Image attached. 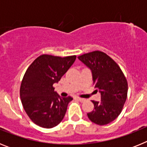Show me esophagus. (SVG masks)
Segmentation results:
<instances>
[{
    "label": "esophagus",
    "instance_id": "esophagus-1",
    "mask_svg": "<svg viewBox=\"0 0 147 147\" xmlns=\"http://www.w3.org/2000/svg\"><path fill=\"white\" fill-rule=\"evenodd\" d=\"M76 99H77L78 101H80V102H84L85 101V98H80V97H76Z\"/></svg>",
    "mask_w": 147,
    "mask_h": 147
}]
</instances>
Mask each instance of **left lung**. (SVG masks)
I'll list each match as a JSON object with an SVG mask.
<instances>
[{"mask_svg": "<svg viewBox=\"0 0 147 147\" xmlns=\"http://www.w3.org/2000/svg\"><path fill=\"white\" fill-rule=\"evenodd\" d=\"M78 58L91 70L93 85L101 93V102L92 101L94 110L88 113V119L98 125L109 124L124 107L128 90L127 79L119 65L102 51H94Z\"/></svg>", "mask_w": 147, "mask_h": 147, "instance_id": "8db88e82", "label": "left lung"}]
</instances>
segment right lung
Listing matches in <instances>:
<instances>
[{
    "label": "right lung",
    "mask_w": 147,
    "mask_h": 147,
    "mask_svg": "<svg viewBox=\"0 0 147 147\" xmlns=\"http://www.w3.org/2000/svg\"><path fill=\"white\" fill-rule=\"evenodd\" d=\"M76 58V55L61 57L42 54L27 68L20 96L23 108L35 124L49 129L62 121L73 98L60 97L53 85L60 80Z\"/></svg>",
    "instance_id": "obj_1"
}]
</instances>
